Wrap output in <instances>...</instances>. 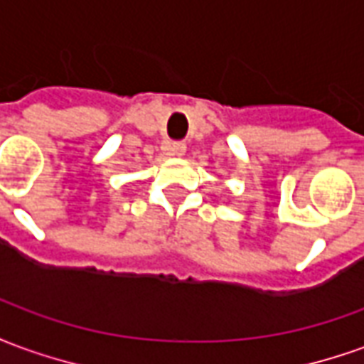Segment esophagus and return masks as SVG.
<instances>
[{"mask_svg": "<svg viewBox=\"0 0 364 364\" xmlns=\"http://www.w3.org/2000/svg\"><path fill=\"white\" fill-rule=\"evenodd\" d=\"M167 151L171 154V156H177V158H181V156H185V151H187V146L183 142H173L167 146Z\"/></svg>", "mask_w": 364, "mask_h": 364, "instance_id": "esophagus-1", "label": "esophagus"}]
</instances>
